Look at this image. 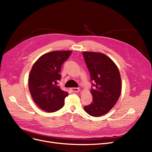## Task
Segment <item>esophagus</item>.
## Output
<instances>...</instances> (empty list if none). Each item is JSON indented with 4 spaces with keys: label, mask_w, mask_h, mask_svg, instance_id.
Segmentation results:
<instances>
[{
    "label": "esophagus",
    "mask_w": 152,
    "mask_h": 152,
    "mask_svg": "<svg viewBox=\"0 0 152 152\" xmlns=\"http://www.w3.org/2000/svg\"><path fill=\"white\" fill-rule=\"evenodd\" d=\"M70 90L72 92H75V93H78V92H79L80 89L79 88H76V87H72V88L70 89Z\"/></svg>",
    "instance_id": "esophagus-1"
}]
</instances>
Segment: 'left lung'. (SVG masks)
<instances>
[{
  "label": "left lung",
  "mask_w": 152,
  "mask_h": 152,
  "mask_svg": "<svg viewBox=\"0 0 152 152\" xmlns=\"http://www.w3.org/2000/svg\"><path fill=\"white\" fill-rule=\"evenodd\" d=\"M91 79L95 82L90 91L93 101L84 110L93 117L107 113L116 104L122 90L120 72L117 65L107 55L101 53H82Z\"/></svg>",
  "instance_id": "obj_1"
}]
</instances>
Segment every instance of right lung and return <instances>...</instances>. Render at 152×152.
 Masks as SVG:
<instances>
[{"mask_svg":"<svg viewBox=\"0 0 152 152\" xmlns=\"http://www.w3.org/2000/svg\"><path fill=\"white\" fill-rule=\"evenodd\" d=\"M72 50H54L45 53L35 61L28 78V87L32 98L38 107L46 112H54L64 106L68 92L58 85L61 79L63 63Z\"/></svg>","mask_w":152,"mask_h":152,"instance_id":"1","label":"right lung"}]
</instances>
